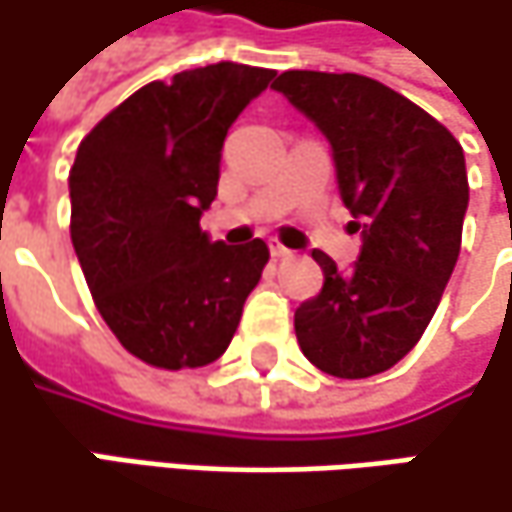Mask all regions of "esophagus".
<instances>
[{
    "label": "esophagus",
    "mask_w": 512,
    "mask_h": 512,
    "mask_svg": "<svg viewBox=\"0 0 512 512\" xmlns=\"http://www.w3.org/2000/svg\"><path fill=\"white\" fill-rule=\"evenodd\" d=\"M269 255L275 257V260H290V257H293V252H290L287 246H281L278 240H272V243H269Z\"/></svg>",
    "instance_id": "esophagus-1"
}]
</instances>
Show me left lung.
<instances>
[{"label":"left lung","instance_id":"left-lung-1","mask_svg":"<svg viewBox=\"0 0 512 512\" xmlns=\"http://www.w3.org/2000/svg\"><path fill=\"white\" fill-rule=\"evenodd\" d=\"M272 87L328 140L363 240L349 269L313 252L325 284L296 310L299 346L334 378L387 372L425 334L460 255L463 149L419 105L357 72L290 70Z\"/></svg>","mask_w":512,"mask_h":512}]
</instances>
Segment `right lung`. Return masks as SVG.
I'll use <instances>...</instances> for the list:
<instances>
[{
	"instance_id": "add662e5",
	"label": "right lung",
	"mask_w": 512,
	"mask_h": 512,
	"mask_svg": "<svg viewBox=\"0 0 512 512\" xmlns=\"http://www.w3.org/2000/svg\"><path fill=\"white\" fill-rule=\"evenodd\" d=\"M272 70L210 64L131 93L78 146L72 246L108 328L161 369L208 366L228 349L269 260L263 240L213 243L222 143Z\"/></svg>"
}]
</instances>
